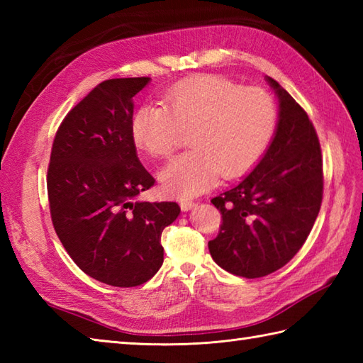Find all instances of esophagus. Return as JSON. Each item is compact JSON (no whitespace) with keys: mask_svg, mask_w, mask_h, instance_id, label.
Listing matches in <instances>:
<instances>
[{"mask_svg":"<svg viewBox=\"0 0 363 363\" xmlns=\"http://www.w3.org/2000/svg\"><path fill=\"white\" fill-rule=\"evenodd\" d=\"M195 206H196V203H195V201H189V199H184V201H181V209H182L184 212L191 211Z\"/></svg>","mask_w":363,"mask_h":363,"instance_id":"1","label":"esophagus"}]
</instances>
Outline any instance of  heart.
I'll return each mask as SVG.
<instances>
[{
	"mask_svg": "<svg viewBox=\"0 0 363 363\" xmlns=\"http://www.w3.org/2000/svg\"><path fill=\"white\" fill-rule=\"evenodd\" d=\"M277 111L260 89H245L221 76H199L179 82L165 106L146 103L135 111L130 134L138 148L164 157L191 129L194 148L160 169L162 186L179 198L211 189L221 173L235 177L248 172L273 140Z\"/></svg>",
	"mask_w": 363,
	"mask_h": 363,
	"instance_id": "1",
	"label": "heart"
}]
</instances>
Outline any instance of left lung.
<instances>
[{
	"instance_id": "8db88e82",
	"label": "left lung",
	"mask_w": 363,
	"mask_h": 363,
	"mask_svg": "<svg viewBox=\"0 0 363 363\" xmlns=\"http://www.w3.org/2000/svg\"><path fill=\"white\" fill-rule=\"evenodd\" d=\"M277 125L250 174L212 204L223 223L209 251L235 276L262 277L282 268L304 245L323 199V160L317 133L303 107L274 79Z\"/></svg>"
}]
</instances>
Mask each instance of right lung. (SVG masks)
<instances>
[{
  "instance_id": "obj_1",
  "label": "right lung",
  "mask_w": 363,
  "mask_h": 363,
  "mask_svg": "<svg viewBox=\"0 0 363 363\" xmlns=\"http://www.w3.org/2000/svg\"><path fill=\"white\" fill-rule=\"evenodd\" d=\"M150 78L107 79L67 113L52 142L48 198L54 229L84 273L113 287H135L164 262L160 235L176 203L138 201L154 177L137 157L134 96Z\"/></svg>"
}]
</instances>
